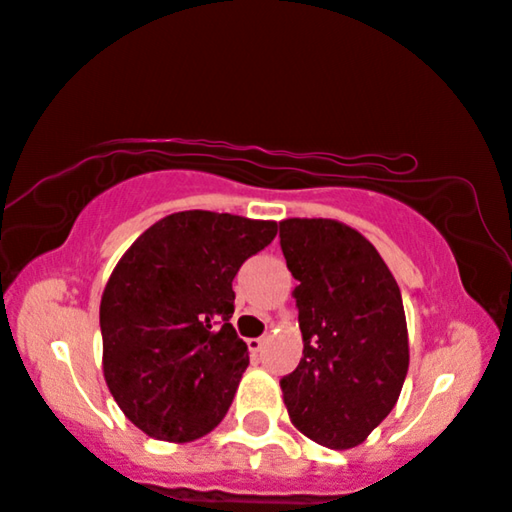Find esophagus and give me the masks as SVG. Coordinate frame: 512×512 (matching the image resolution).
Instances as JSON below:
<instances>
[{"mask_svg":"<svg viewBox=\"0 0 512 512\" xmlns=\"http://www.w3.org/2000/svg\"><path fill=\"white\" fill-rule=\"evenodd\" d=\"M262 348H264V338H248V350L253 352V355H257Z\"/></svg>","mask_w":512,"mask_h":512,"instance_id":"34e87169","label":"esophagus"}]
</instances>
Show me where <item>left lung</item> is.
<instances>
[{"instance_id": "obj_1", "label": "left lung", "mask_w": 512, "mask_h": 512, "mask_svg": "<svg viewBox=\"0 0 512 512\" xmlns=\"http://www.w3.org/2000/svg\"><path fill=\"white\" fill-rule=\"evenodd\" d=\"M299 280L304 357L280 380L290 420L331 450H350L390 415L408 373L401 290L371 241L327 218L280 222Z\"/></svg>"}]
</instances>
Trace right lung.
Masks as SVG:
<instances>
[{"label": "right lung", "instance_id": "obj_1", "mask_svg": "<svg viewBox=\"0 0 512 512\" xmlns=\"http://www.w3.org/2000/svg\"><path fill=\"white\" fill-rule=\"evenodd\" d=\"M276 232L273 220L181 211L115 264L99 306L104 378L143 434L187 443L227 415L250 362L229 322L232 280Z\"/></svg>", "mask_w": 512, "mask_h": 512}]
</instances>
